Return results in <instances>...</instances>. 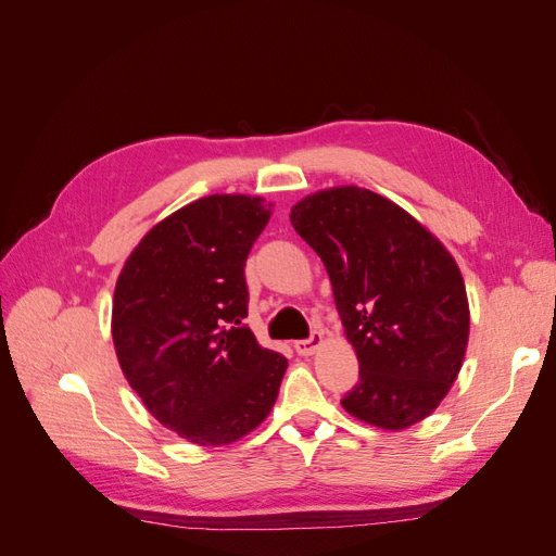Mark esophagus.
Listing matches in <instances>:
<instances>
[{"instance_id":"1","label":"esophagus","mask_w":556,"mask_h":556,"mask_svg":"<svg viewBox=\"0 0 556 556\" xmlns=\"http://www.w3.org/2000/svg\"><path fill=\"white\" fill-rule=\"evenodd\" d=\"M323 341H325V336H323V331H313L308 339H304V341H296L294 343V350L299 352V355H304V357H308V355H313V352L323 345Z\"/></svg>"}]
</instances>
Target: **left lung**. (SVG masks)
<instances>
[{
    "instance_id": "8db88e82",
    "label": "left lung",
    "mask_w": 556,
    "mask_h": 556,
    "mask_svg": "<svg viewBox=\"0 0 556 556\" xmlns=\"http://www.w3.org/2000/svg\"><path fill=\"white\" fill-rule=\"evenodd\" d=\"M290 220L323 260L359 359L343 408L380 429L431 415L468 341L466 288L450 252L394 201L352 185L301 199Z\"/></svg>"
}]
</instances>
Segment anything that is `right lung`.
Instances as JSON below:
<instances>
[{
	"label": "right lung",
	"instance_id": "1",
	"mask_svg": "<svg viewBox=\"0 0 556 556\" xmlns=\"http://www.w3.org/2000/svg\"><path fill=\"white\" fill-rule=\"evenodd\" d=\"M268 206L245 194L192 201L146 233L115 285L113 343L127 382L166 429L199 445L255 429L288 368L245 325L243 268Z\"/></svg>",
	"mask_w": 556,
	"mask_h": 556
}]
</instances>
